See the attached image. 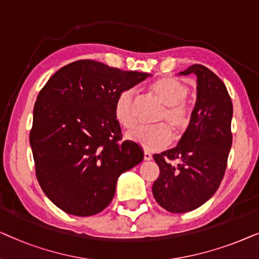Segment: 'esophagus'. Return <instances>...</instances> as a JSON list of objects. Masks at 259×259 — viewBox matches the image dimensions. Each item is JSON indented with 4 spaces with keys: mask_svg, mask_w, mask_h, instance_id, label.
Segmentation results:
<instances>
[{
    "mask_svg": "<svg viewBox=\"0 0 259 259\" xmlns=\"http://www.w3.org/2000/svg\"><path fill=\"white\" fill-rule=\"evenodd\" d=\"M151 158H153V155H151L149 151H144V160L149 161Z\"/></svg>",
    "mask_w": 259,
    "mask_h": 259,
    "instance_id": "obj_1",
    "label": "esophagus"
}]
</instances>
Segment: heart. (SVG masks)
<instances>
[{
  "instance_id": "heart-1",
  "label": "heart",
  "mask_w": 259,
  "mask_h": 259,
  "mask_svg": "<svg viewBox=\"0 0 259 259\" xmlns=\"http://www.w3.org/2000/svg\"><path fill=\"white\" fill-rule=\"evenodd\" d=\"M149 90L164 105L156 122L168 124L177 135L184 133L191 123L193 110L187 101L188 86L175 77H163L151 82ZM113 117L125 129L135 125V92L133 90H123L117 95L113 103ZM165 124L137 126L127 133V139L147 150L162 149L171 141V133Z\"/></svg>"
}]
</instances>
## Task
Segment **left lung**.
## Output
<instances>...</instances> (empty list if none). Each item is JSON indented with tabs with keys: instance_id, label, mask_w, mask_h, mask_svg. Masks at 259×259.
<instances>
[{
	"instance_id": "left-lung-1",
	"label": "left lung",
	"mask_w": 259,
	"mask_h": 259,
	"mask_svg": "<svg viewBox=\"0 0 259 259\" xmlns=\"http://www.w3.org/2000/svg\"><path fill=\"white\" fill-rule=\"evenodd\" d=\"M198 78V97L191 123L180 142L155 154L160 175L154 198L168 212L185 213L205 204L219 188L232 146V101L218 75L195 64L180 74Z\"/></svg>"
}]
</instances>
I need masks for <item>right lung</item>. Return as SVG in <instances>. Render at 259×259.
<instances>
[{
    "mask_svg": "<svg viewBox=\"0 0 259 259\" xmlns=\"http://www.w3.org/2000/svg\"><path fill=\"white\" fill-rule=\"evenodd\" d=\"M148 77L86 59L61 67L41 89L29 142L40 187L64 212H102L119 175L143 160L139 144L122 141L113 103Z\"/></svg>",
    "mask_w": 259,
    "mask_h": 259,
    "instance_id": "obj_1",
    "label": "right lung"
}]
</instances>
